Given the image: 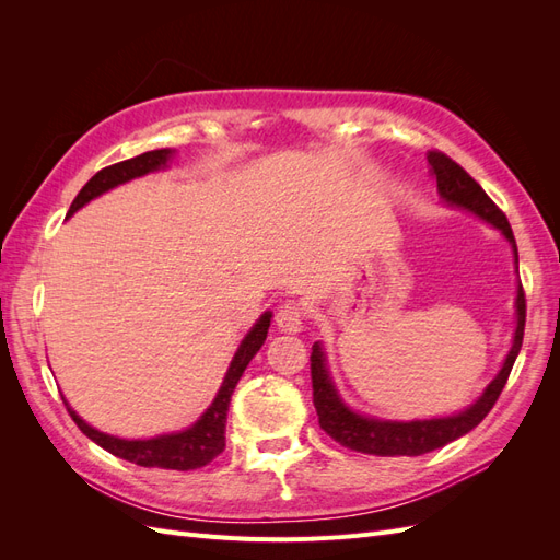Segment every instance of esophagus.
I'll return each mask as SVG.
<instances>
[{"label": "esophagus", "instance_id": "1", "mask_svg": "<svg viewBox=\"0 0 560 560\" xmlns=\"http://www.w3.org/2000/svg\"><path fill=\"white\" fill-rule=\"evenodd\" d=\"M276 325L282 331H299L303 327V306L299 301H284L278 308Z\"/></svg>", "mask_w": 560, "mask_h": 560}]
</instances>
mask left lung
Listing matches in <instances>:
<instances>
[{
    "instance_id": "obj_1",
    "label": "left lung",
    "mask_w": 560,
    "mask_h": 560,
    "mask_svg": "<svg viewBox=\"0 0 560 560\" xmlns=\"http://www.w3.org/2000/svg\"><path fill=\"white\" fill-rule=\"evenodd\" d=\"M428 163L432 165V173L436 177V189L442 194V198L451 206L457 208H467L474 214H479L486 219L488 224H493L500 229L506 241L514 247V257H516V268H518V252H516V241L510 222H506L504 212L495 206L493 200L488 198V194L481 189L479 182H474L460 165H457L453 159H448L444 151L432 149L428 154ZM516 315H518V325L514 334V343L510 354H506L504 366L495 381L486 387V393L481 399L469 406L467 411L451 416V418H434V420H413V422H389V420H374V418H364L352 413L348 406L341 401V397L336 395V389L331 385V378L327 374L325 366V354H322L319 343L313 346L311 352V378H313V404L319 416V428L325 430L334 442L350 451H360L369 455H422L430 453L434 448H442L451 442H455L457 436L467 434L474 430L479 422L488 416V411L493 409L502 387L506 385V378L512 374V366L516 362V354L523 343V329H525V292L523 284H518V294H516Z\"/></svg>"
}]
</instances>
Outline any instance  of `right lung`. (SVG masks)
I'll list each match as a JSON object with an SVG mask.
<instances>
[{"label": "right lung", "mask_w": 560, "mask_h": 560, "mask_svg": "<svg viewBox=\"0 0 560 560\" xmlns=\"http://www.w3.org/2000/svg\"><path fill=\"white\" fill-rule=\"evenodd\" d=\"M171 154H173L171 149H154V151H147V154H140L135 159L103 167V171L95 173L86 182V186H83V189L79 191V196L74 198V202L70 206V212H67V217L74 214L79 208L86 206V202L93 200L95 196L114 189L116 184H124L132 177H140V175H147L151 171H159V167H163L165 161L171 159ZM268 327H270V313H264L257 325H254L249 329V334L243 338V343H241L238 352H235V358L229 366V374H226L222 387H219V393H217L212 406L200 416V420L189 430L177 432V434L156 436V439H144V442H126V439L109 436V434L93 430L65 401L67 413L72 416V420L77 422V428L83 434H86L91 442H95L97 446H103L105 451H109L116 457H124V460H128V463H135L140 467H161V469H179V471L198 469L202 465L212 463L214 457L222 453L224 446H226V413H229L231 395H233L235 385H238L243 371L247 369L249 360L264 346Z\"/></svg>", "instance_id": "add662e5"}]
</instances>
